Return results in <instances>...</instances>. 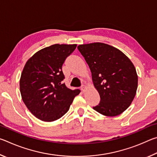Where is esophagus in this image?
Returning a JSON list of instances; mask_svg holds the SVG:
<instances>
[{
  "mask_svg": "<svg viewBox=\"0 0 157 157\" xmlns=\"http://www.w3.org/2000/svg\"><path fill=\"white\" fill-rule=\"evenodd\" d=\"M86 88V85H84V84H82V86H81V90L83 92H84V91H85V89Z\"/></svg>",
  "mask_w": 157,
  "mask_h": 157,
  "instance_id": "esophagus-1",
  "label": "esophagus"
}]
</instances>
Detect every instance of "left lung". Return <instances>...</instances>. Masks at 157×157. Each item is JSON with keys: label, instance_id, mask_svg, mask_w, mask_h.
<instances>
[{"label": "left lung", "instance_id": "obj_1", "mask_svg": "<svg viewBox=\"0 0 157 157\" xmlns=\"http://www.w3.org/2000/svg\"><path fill=\"white\" fill-rule=\"evenodd\" d=\"M78 48L88 63L100 97L94 109L107 116L120 115L136 93L138 75L134 64L120 50L106 44H82Z\"/></svg>", "mask_w": 157, "mask_h": 157}]
</instances>
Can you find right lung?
Wrapping results in <instances>:
<instances>
[{
	"label": "right lung",
	"mask_w": 157,
	"mask_h": 157,
	"mask_svg": "<svg viewBox=\"0 0 157 157\" xmlns=\"http://www.w3.org/2000/svg\"><path fill=\"white\" fill-rule=\"evenodd\" d=\"M76 47V44L52 45L39 50L26 62L20 79L21 97L39 120L52 122L60 118L80 93L62 82V65Z\"/></svg>",
	"instance_id": "1"
}]
</instances>
